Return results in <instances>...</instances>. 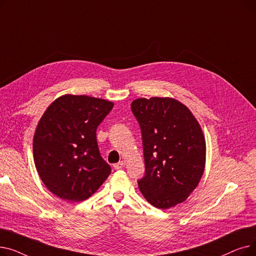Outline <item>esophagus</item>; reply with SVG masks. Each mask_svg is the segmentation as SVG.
I'll return each mask as SVG.
<instances>
[{"mask_svg":"<svg viewBox=\"0 0 256 256\" xmlns=\"http://www.w3.org/2000/svg\"><path fill=\"white\" fill-rule=\"evenodd\" d=\"M124 165H126V163L124 162V160H120V162H118V163L114 164V169H116V170L121 169V168H124Z\"/></svg>","mask_w":256,"mask_h":256,"instance_id":"obj_1","label":"esophagus"}]
</instances>
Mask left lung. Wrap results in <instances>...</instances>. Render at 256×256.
<instances>
[{"instance_id":"obj_1","label":"left lung","mask_w":256,"mask_h":256,"mask_svg":"<svg viewBox=\"0 0 256 256\" xmlns=\"http://www.w3.org/2000/svg\"><path fill=\"white\" fill-rule=\"evenodd\" d=\"M130 108L142 134L141 193L160 210L184 202L206 166V140L198 121L184 104L170 98H138Z\"/></svg>"}]
</instances>
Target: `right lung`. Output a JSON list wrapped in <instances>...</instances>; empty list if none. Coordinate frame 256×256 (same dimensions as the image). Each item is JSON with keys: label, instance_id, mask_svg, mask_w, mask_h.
I'll return each mask as SVG.
<instances>
[{"label": "right lung", "instance_id": "right-lung-1", "mask_svg": "<svg viewBox=\"0 0 256 256\" xmlns=\"http://www.w3.org/2000/svg\"><path fill=\"white\" fill-rule=\"evenodd\" d=\"M113 102L65 94L40 118L33 139L34 162L48 189L63 200H86L110 176L102 158L96 128Z\"/></svg>", "mask_w": 256, "mask_h": 256}]
</instances>
